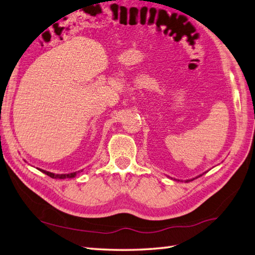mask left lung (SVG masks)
<instances>
[{
  "label": "left lung",
  "mask_w": 255,
  "mask_h": 255,
  "mask_svg": "<svg viewBox=\"0 0 255 255\" xmlns=\"http://www.w3.org/2000/svg\"><path fill=\"white\" fill-rule=\"evenodd\" d=\"M199 177H201V175H199ZM196 178H194V179H192V180H186V182H190V181H193V180H195Z\"/></svg>",
  "instance_id": "1"
}]
</instances>
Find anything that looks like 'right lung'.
I'll return each mask as SVG.
<instances>
[{"label": "right lung", "mask_w": 255, "mask_h": 255, "mask_svg": "<svg viewBox=\"0 0 255 255\" xmlns=\"http://www.w3.org/2000/svg\"><path fill=\"white\" fill-rule=\"evenodd\" d=\"M38 170L40 171H42L43 173H45V174H47L48 177H50V178H53V179H71V178H74L75 175L77 174V172H80V171H77V172H72V173H65V174H55V173H53V172H49V171H45V170H42V169H38Z\"/></svg>", "instance_id": "add662e5"}]
</instances>
